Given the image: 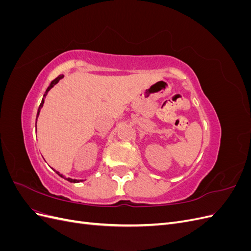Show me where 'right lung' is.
Returning a JSON list of instances; mask_svg holds the SVG:
<instances>
[{
    "instance_id": "add662e5",
    "label": "right lung",
    "mask_w": 251,
    "mask_h": 251,
    "mask_svg": "<svg viewBox=\"0 0 251 251\" xmlns=\"http://www.w3.org/2000/svg\"><path fill=\"white\" fill-rule=\"evenodd\" d=\"M64 77V75H58V76L55 78V79H53L52 81H51V83L49 85V87L47 88V90H46V92H45V94H44V97H43V100H42V102H41V104H40V107H39V110H37V115H36V117H39V115H40V112H41V109L43 108V104H44V101H45V97H46V95H47V93H48V91H50V89L51 88H53L54 87L56 83L62 79ZM35 127H36V124H35ZM56 172V171H55ZM56 174L58 175V176H60L62 178H64V179H66L67 181H69V182H73V183H77V182H79V181H81V180H76V179H71V178H65V176L64 175H62V174H59L58 172H56Z\"/></svg>"
}]
</instances>
